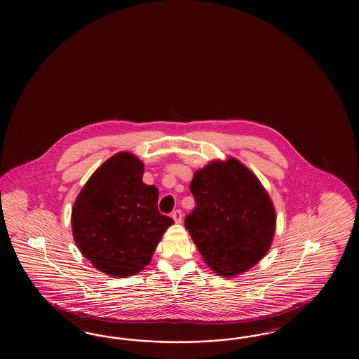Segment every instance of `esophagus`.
I'll list each match as a JSON object with an SVG mask.
<instances>
[{
    "mask_svg": "<svg viewBox=\"0 0 359 359\" xmlns=\"http://www.w3.org/2000/svg\"><path fill=\"white\" fill-rule=\"evenodd\" d=\"M172 218H174V221L176 224H182V221H183V213H182V210H180V209L174 210V212H172Z\"/></svg>",
    "mask_w": 359,
    "mask_h": 359,
    "instance_id": "obj_1",
    "label": "esophagus"
}]
</instances>
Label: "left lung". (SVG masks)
<instances>
[{"instance_id":"1","label":"left lung","mask_w":359,"mask_h":359,"mask_svg":"<svg viewBox=\"0 0 359 359\" xmlns=\"http://www.w3.org/2000/svg\"><path fill=\"white\" fill-rule=\"evenodd\" d=\"M196 208L185 228L213 271L250 270L271 246L276 215L258 177L234 158L197 170L189 184Z\"/></svg>"}]
</instances>
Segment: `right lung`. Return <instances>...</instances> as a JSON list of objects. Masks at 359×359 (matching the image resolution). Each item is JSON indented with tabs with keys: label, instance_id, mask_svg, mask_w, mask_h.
Returning a JSON list of instances; mask_svg holds the SVG:
<instances>
[{
	"label": "right lung",
	"instance_id": "right-lung-1",
	"mask_svg": "<svg viewBox=\"0 0 359 359\" xmlns=\"http://www.w3.org/2000/svg\"><path fill=\"white\" fill-rule=\"evenodd\" d=\"M144 164L118 152L101 164L77 196L71 224L79 250L109 276L142 271L174 219L158 210L159 191L142 182Z\"/></svg>",
	"mask_w": 359,
	"mask_h": 359
}]
</instances>
